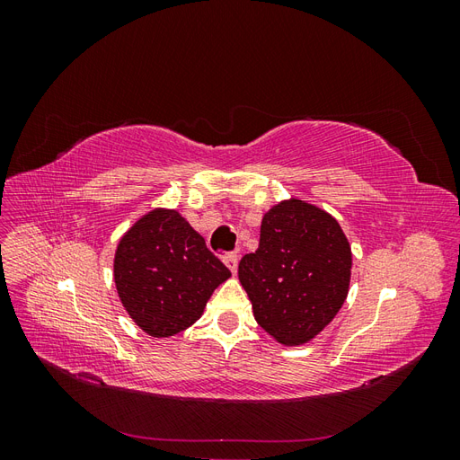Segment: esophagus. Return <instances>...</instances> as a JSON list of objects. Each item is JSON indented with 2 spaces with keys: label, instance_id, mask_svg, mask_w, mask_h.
Listing matches in <instances>:
<instances>
[{
  "label": "esophagus",
  "instance_id": "1",
  "mask_svg": "<svg viewBox=\"0 0 460 460\" xmlns=\"http://www.w3.org/2000/svg\"><path fill=\"white\" fill-rule=\"evenodd\" d=\"M238 261H240L238 253H228V255H225V264L230 269L232 274L238 272Z\"/></svg>",
  "mask_w": 460,
  "mask_h": 460
}]
</instances>
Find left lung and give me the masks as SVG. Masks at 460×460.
Segmentation results:
<instances>
[{"label": "left lung", "mask_w": 460, "mask_h": 460, "mask_svg": "<svg viewBox=\"0 0 460 460\" xmlns=\"http://www.w3.org/2000/svg\"><path fill=\"white\" fill-rule=\"evenodd\" d=\"M351 245L324 208L284 199L261 222L255 253L238 276L257 324L286 347L309 343L338 314L351 282Z\"/></svg>", "instance_id": "8db88e82"}]
</instances>
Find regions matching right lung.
Returning <instances> with one entry per match:
<instances>
[{"instance_id":"obj_1","label":"right lung","mask_w":460,"mask_h":460,"mask_svg":"<svg viewBox=\"0 0 460 460\" xmlns=\"http://www.w3.org/2000/svg\"><path fill=\"white\" fill-rule=\"evenodd\" d=\"M113 278L124 311L151 338L190 328L230 270L174 208L157 207L119 240Z\"/></svg>"}]
</instances>
